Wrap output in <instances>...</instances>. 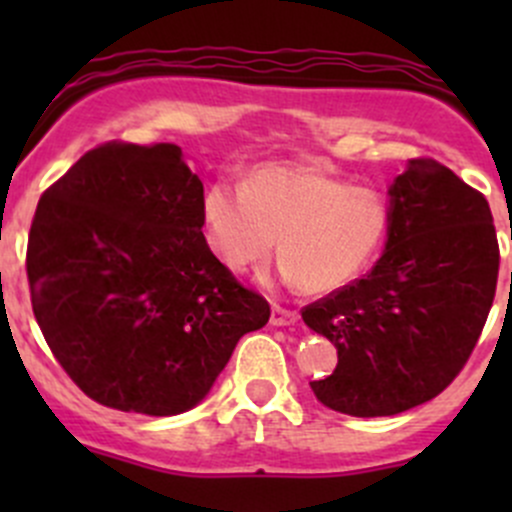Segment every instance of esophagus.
<instances>
[{"label":"esophagus","instance_id":"34e87169","mask_svg":"<svg viewBox=\"0 0 512 512\" xmlns=\"http://www.w3.org/2000/svg\"><path fill=\"white\" fill-rule=\"evenodd\" d=\"M297 319H299V314L294 312V309L280 307V304H272L270 324H275V327H289V324H294Z\"/></svg>","mask_w":512,"mask_h":512}]
</instances>
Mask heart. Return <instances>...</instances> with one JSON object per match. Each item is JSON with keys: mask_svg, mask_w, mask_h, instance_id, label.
<instances>
[{"mask_svg": "<svg viewBox=\"0 0 512 512\" xmlns=\"http://www.w3.org/2000/svg\"><path fill=\"white\" fill-rule=\"evenodd\" d=\"M203 225L227 270L265 265L277 242L282 275L304 292L327 294L374 262L389 230V205L379 190L324 170L265 163L250 170L242 188L223 180L210 185Z\"/></svg>", "mask_w": 512, "mask_h": 512, "instance_id": "obj_1", "label": "heart"}]
</instances>
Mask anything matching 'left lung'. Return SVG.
Returning a JSON list of instances; mask_svg holds the SVG:
<instances>
[{
	"label": "left lung",
	"mask_w": 512,
	"mask_h": 512,
	"mask_svg": "<svg viewBox=\"0 0 512 512\" xmlns=\"http://www.w3.org/2000/svg\"><path fill=\"white\" fill-rule=\"evenodd\" d=\"M500 250L483 193L431 158L389 188V237L371 272L302 309L337 347V369L309 381L339 414L394 416L441 394L476 347Z\"/></svg>",
	"instance_id": "left-lung-1"
}]
</instances>
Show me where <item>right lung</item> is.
<instances>
[{
  "label": "right lung",
  "mask_w": 512,
  "mask_h": 512,
  "mask_svg": "<svg viewBox=\"0 0 512 512\" xmlns=\"http://www.w3.org/2000/svg\"><path fill=\"white\" fill-rule=\"evenodd\" d=\"M27 277L46 344L108 409L175 416L208 396L270 304L203 235V183L173 143H103L44 190Z\"/></svg>",
  "instance_id": "1"
}]
</instances>
